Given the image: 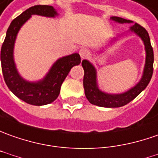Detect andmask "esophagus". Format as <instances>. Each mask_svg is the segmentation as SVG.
<instances>
[{"label": "esophagus", "instance_id": "1", "mask_svg": "<svg viewBox=\"0 0 158 158\" xmlns=\"http://www.w3.org/2000/svg\"><path fill=\"white\" fill-rule=\"evenodd\" d=\"M79 54H80V56H81V59H83V58H86L89 56V50L85 48H81V49L79 50Z\"/></svg>", "mask_w": 158, "mask_h": 158}]
</instances>
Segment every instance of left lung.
Segmentation results:
<instances>
[{"label": "left lung", "instance_id": "obj_1", "mask_svg": "<svg viewBox=\"0 0 158 158\" xmlns=\"http://www.w3.org/2000/svg\"><path fill=\"white\" fill-rule=\"evenodd\" d=\"M110 19L114 22L118 23H132L131 20H126L123 18L117 16H111ZM131 32L136 34L137 36L142 39L144 44L146 58L145 64L143 68V72L141 80L133 88L129 90L120 94H110L106 92L102 91L98 88L97 84V75L96 69L88 60H83L81 62V66L84 69V77H83V88L85 91V96L89 102L96 105V106L104 107V108H118L126 105L136 96L140 94L145 89L151 81L152 74H153V62H154V54L153 48L151 47V39L149 34L146 31L144 27L137 23L131 25L129 29ZM115 40H116L115 38ZM113 42V41H112Z\"/></svg>", "mask_w": 158, "mask_h": 158}]
</instances>
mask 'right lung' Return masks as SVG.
<instances>
[{"mask_svg": "<svg viewBox=\"0 0 158 158\" xmlns=\"http://www.w3.org/2000/svg\"><path fill=\"white\" fill-rule=\"evenodd\" d=\"M33 15L54 18L58 13L52 6L36 5L14 19L7 28L2 47L1 62L4 80L13 94L28 104L42 106L51 103L58 97L62 82L72 68L81 63V57L79 54L74 53L59 58L40 81H28L22 78L15 62L14 48L19 30Z\"/></svg>", "mask_w": 158, "mask_h": 158, "instance_id": "add662e5", "label": "right lung"}]
</instances>
